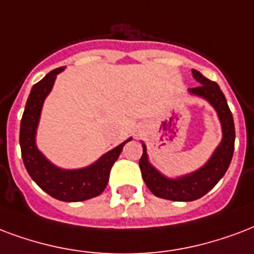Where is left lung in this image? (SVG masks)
I'll use <instances>...</instances> for the list:
<instances>
[{"label": "left lung", "mask_w": 254, "mask_h": 254, "mask_svg": "<svg viewBox=\"0 0 254 254\" xmlns=\"http://www.w3.org/2000/svg\"><path fill=\"white\" fill-rule=\"evenodd\" d=\"M191 73L200 85L196 88H190L189 92L191 94L204 97L217 110L218 119L221 121L222 127V141L216 149V152L213 153L210 160L201 169L176 180L166 179L149 164L146 146L142 144L144 152L140 158L142 179L154 196L165 200L194 201L205 196L225 174L235 150V123L224 93L214 81L208 80L200 71L193 69Z\"/></svg>", "instance_id": "8db88e82"}]
</instances>
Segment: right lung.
<instances>
[{"instance_id":"obj_1","label":"right lung","mask_w":254,"mask_h":254,"mask_svg":"<svg viewBox=\"0 0 254 254\" xmlns=\"http://www.w3.org/2000/svg\"><path fill=\"white\" fill-rule=\"evenodd\" d=\"M63 70L64 66L54 69L32 88L21 120L19 145L24 165L33 181L57 200L77 202L101 194L109 181L112 166L119 158L124 145L131 138L104 154L98 161L84 169L64 170L50 164L37 149L36 130L44 100L53 88L57 74Z\"/></svg>"}]
</instances>
